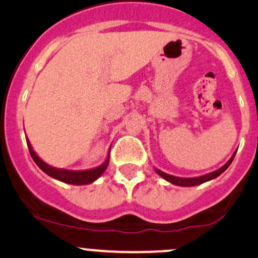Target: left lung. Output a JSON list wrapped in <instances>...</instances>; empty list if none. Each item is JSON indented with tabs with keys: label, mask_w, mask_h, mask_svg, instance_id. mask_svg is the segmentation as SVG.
Instances as JSON below:
<instances>
[{
	"label": "left lung",
	"mask_w": 258,
	"mask_h": 258,
	"mask_svg": "<svg viewBox=\"0 0 258 258\" xmlns=\"http://www.w3.org/2000/svg\"><path fill=\"white\" fill-rule=\"evenodd\" d=\"M235 154H236V152H235ZM235 154L232 155L231 159H230L229 161L223 166V167H220L219 170L214 171V172L203 174V176H199V177H189V178H184V177H176V176H172V174L162 172V171L159 170V168H155V171H156V173L159 174V176H161L163 179H166V181L170 182V183H172L174 185H181V187H193V185H199L204 183V182H208L210 181V179H214L217 178L218 176H220V174L229 167L230 163L232 162V160H234L235 157Z\"/></svg>",
	"instance_id": "8db88e82"
}]
</instances>
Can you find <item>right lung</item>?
Listing matches in <instances>:
<instances>
[{
	"label": "right lung",
	"mask_w": 258,
	"mask_h": 258,
	"mask_svg": "<svg viewBox=\"0 0 258 258\" xmlns=\"http://www.w3.org/2000/svg\"><path fill=\"white\" fill-rule=\"evenodd\" d=\"M27 144H28V149L30 155H32L33 160L40 167L41 171H44L46 174L52 177V178L57 179V181H61L63 183L69 184H75V185H82V184H88L95 182L97 178L102 176V173L106 171L108 167V163H109V155L107 156L106 161H104L102 165H99L98 167L91 168V170H84V171H73V170H65V168H56L52 167V166L48 165L46 162H44L43 160L35 154L34 150H33L32 145H30L29 140H27Z\"/></svg>",
	"instance_id": "obj_1"
}]
</instances>
